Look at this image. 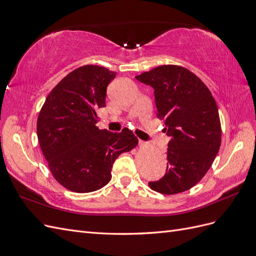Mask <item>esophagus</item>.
Masks as SVG:
<instances>
[{"label": "esophagus", "mask_w": 256, "mask_h": 256, "mask_svg": "<svg viewBox=\"0 0 256 256\" xmlns=\"http://www.w3.org/2000/svg\"><path fill=\"white\" fill-rule=\"evenodd\" d=\"M146 145V142L145 141H142V140H138V146L140 147H144Z\"/></svg>", "instance_id": "esophagus-1"}]
</instances>
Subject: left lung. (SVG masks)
Listing matches in <instances>:
<instances>
[{"label":"left lung","mask_w":256,"mask_h":256,"mask_svg":"<svg viewBox=\"0 0 256 256\" xmlns=\"http://www.w3.org/2000/svg\"><path fill=\"white\" fill-rule=\"evenodd\" d=\"M154 88L157 116L171 138L164 176L150 182L152 190L176 194L196 184L219 152L221 125L210 90L188 69L162 65L136 76Z\"/></svg>","instance_id":"obj_1"}]
</instances>
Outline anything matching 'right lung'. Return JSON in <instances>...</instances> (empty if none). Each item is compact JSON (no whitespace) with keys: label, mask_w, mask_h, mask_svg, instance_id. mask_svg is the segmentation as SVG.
I'll use <instances>...</instances> for the list:
<instances>
[{"label":"right lung","mask_w":256,"mask_h":256,"mask_svg":"<svg viewBox=\"0 0 256 256\" xmlns=\"http://www.w3.org/2000/svg\"><path fill=\"white\" fill-rule=\"evenodd\" d=\"M115 76L102 66L76 68L51 90L38 115L40 148L52 175L68 190L102 189L111 180L116 158L138 145L129 129L118 134L96 126L106 86Z\"/></svg>","instance_id":"add662e5"}]
</instances>
